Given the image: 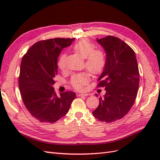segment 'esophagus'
Returning <instances> with one entry per match:
<instances>
[{
    "label": "esophagus",
    "mask_w": 160,
    "mask_h": 160,
    "mask_svg": "<svg viewBox=\"0 0 160 160\" xmlns=\"http://www.w3.org/2000/svg\"><path fill=\"white\" fill-rule=\"evenodd\" d=\"M79 96H85V97H86V96H88V93H79V95H78Z\"/></svg>",
    "instance_id": "esophagus-1"
}]
</instances>
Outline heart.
Wrapping results in <instances>:
<instances>
[{
  "mask_svg": "<svg viewBox=\"0 0 160 160\" xmlns=\"http://www.w3.org/2000/svg\"><path fill=\"white\" fill-rule=\"evenodd\" d=\"M95 46L89 40L83 39L76 42L72 47V49L77 54L85 59V67L93 75H98L102 72L106 64V57L103 51L95 49ZM58 67L61 70L65 68L66 55L62 53L57 62ZM89 81V75L86 72L76 74L72 77L71 83L73 88L82 90L84 86Z\"/></svg>",
  "mask_w": 160,
  "mask_h": 160,
  "instance_id": "1",
  "label": "heart"
}]
</instances>
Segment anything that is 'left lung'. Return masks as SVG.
<instances>
[{"label":"left lung","mask_w":160,"mask_h":160,"mask_svg":"<svg viewBox=\"0 0 160 160\" xmlns=\"http://www.w3.org/2000/svg\"><path fill=\"white\" fill-rule=\"evenodd\" d=\"M97 41L106 52L98 88H105L106 93L99 98L98 107L92 113L101 122L111 123L123 118L133 106L139 88V69L135 52L120 38L107 36Z\"/></svg>","instance_id":"1"}]
</instances>
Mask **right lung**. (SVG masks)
<instances>
[{
    "mask_svg": "<svg viewBox=\"0 0 160 160\" xmlns=\"http://www.w3.org/2000/svg\"><path fill=\"white\" fill-rule=\"evenodd\" d=\"M75 38H55L40 41L23 56L18 86L24 105L32 116L45 123H55L68 112L76 94L66 91L57 96L52 85L57 75L61 51Z\"/></svg>",
    "mask_w": 160,
    "mask_h": 160,
    "instance_id": "add662e5",
    "label": "right lung"
}]
</instances>
